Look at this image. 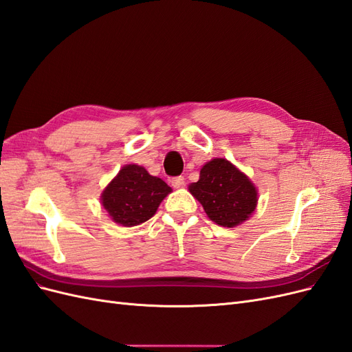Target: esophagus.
<instances>
[{
    "mask_svg": "<svg viewBox=\"0 0 352 352\" xmlns=\"http://www.w3.org/2000/svg\"><path fill=\"white\" fill-rule=\"evenodd\" d=\"M172 185L175 188H182L185 185V177L184 176H177V177H173L172 179Z\"/></svg>",
    "mask_w": 352,
    "mask_h": 352,
    "instance_id": "1",
    "label": "esophagus"
}]
</instances>
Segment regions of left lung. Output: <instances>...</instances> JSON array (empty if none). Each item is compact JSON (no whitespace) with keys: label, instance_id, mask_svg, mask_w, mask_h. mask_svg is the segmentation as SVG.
Wrapping results in <instances>:
<instances>
[{"label":"left lung","instance_id":"1","mask_svg":"<svg viewBox=\"0 0 352 352\" xmlns=\"http://www.w3.org/2000/svg\"><path fill=\"white\" fill-rule=\"evenodd\" d=\"M210 220L235 228L248 220L257 207L258 192L250 177L226 158H212L202 166L199 180L189 185Z\"/></svg>","mask_w":352,"mask_h":352}]
</instances>
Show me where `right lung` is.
<instances>
[{"mask_svg": "<svg viewBox=\"0 0 352 352\" xmlns=\"http://www.w3.org/2000/svg\"><path fill=\"white\" fill-rule=\"evenodd\" d=\"M170 192L172 188L163 179L142 166L126 164L102 190L101 204L117 225L132 228L151 219Z\"/></svg>", "mask_w": 352, "mask_h": 352, "instance_id": "add662e5", "label": "right lung"}]
</instances>
